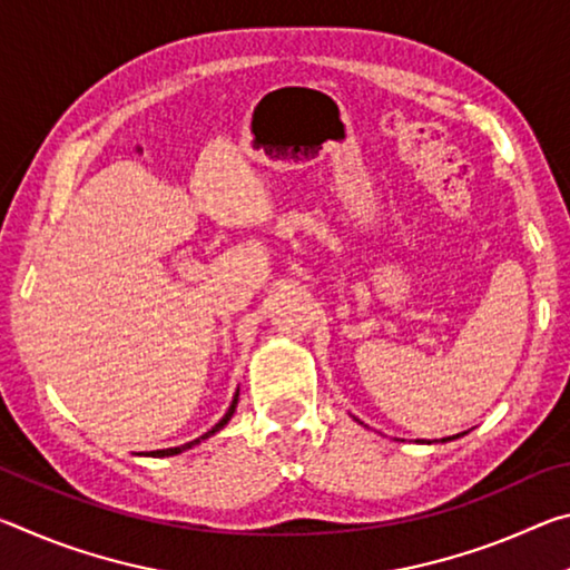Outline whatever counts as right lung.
Listing matches in <instances>:
<instances>
[{"label": "right lung", "instance_id": "add662e5", "mask_svg": "<svg viewBox=\"0 0 570 570\" xmlns=\"http://www.w3.org/2000/svg\"><path fill=\"white\" fill-rule=\"evenodd\" d=\"M236 402H238V392H236V397H234V402H230V407H228V412L224 414V417H220V422L216 424V428H210L206 435H200L198 440H193V442H186V445H180V448H168V450H153L150 452V458H168V455H178V452H183V450H188V448H193V445H198L200 440H206V438H210V435H216V432L224 428V424L234 417V412H236Z\"/></svg>", "mask_w": 570, "mask_h": 570}]
</instances>
